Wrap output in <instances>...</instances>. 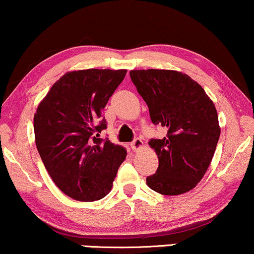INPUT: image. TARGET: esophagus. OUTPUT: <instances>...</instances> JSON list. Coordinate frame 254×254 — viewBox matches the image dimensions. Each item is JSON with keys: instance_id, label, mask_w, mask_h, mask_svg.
Instances as JSON below:
<instances>
[{"instance_id": "obj_1", "label": "esophagus", "mask_w": 254, "mask_h": 254, "mask_svg": "<svg viewBox=\"0 0 254 254\" xmlns=\"http://www.w3.org/2000/svg\"><path fill=\"white\" fill-rule=\"evenodd\" d=\"M130 147H132V149L134 152L140 151V149H142V147H143V141L141 139H135L132 143H130Z\"/></svg>"}]
</instances>
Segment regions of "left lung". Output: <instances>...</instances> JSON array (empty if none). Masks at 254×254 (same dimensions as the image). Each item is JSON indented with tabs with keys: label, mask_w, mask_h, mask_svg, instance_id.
Masks as SVG:
<instances>
[{
	"label": "left lung",
	"mask_w": 254,
	"mask_h": 254,
	"mask_svg": "<svg viewBox=\"0 0 254 254\" xmlns=\"http://www.w3.org/2000/svg\"><path fill=\"white\" fill-rule=\"evenodd\" d=\"M129 75L148 106L153 124L167 129L165 137L148 142L158 155L159 167L147 177V185L164 195L189 192L205 175L220 136L213 101L181 71L141 69Z\"/></svg>",
	"instance_id": "left-lung-1"
}]
</instances>
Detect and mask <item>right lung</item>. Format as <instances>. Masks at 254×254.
Segmentation results:
<instances>
[{
	"mask_svg": "<svg viewBox=\"0 0 254 254\" xmlns=\"http://www.w3.org/2000/svg\"><path fill=\"white\" fill-rule=\"evenodd\" d=\"M126 73L68 71L37 106L36 148L52 180L71 199L95 201L107 195L126 159L124 147L100 137L107 127L101 113Z\"/></svg>",
	"mask_w": 254,
	"mask_h": 254,
	"instance_id": "add662e5",
	"label": "right lung"
}]
</instances>
